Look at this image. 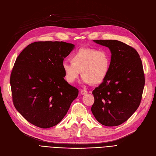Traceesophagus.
<instances>
[{"mask_svg":"<svg viewBox=\"0 0 156 156\" xmlns=\"http://www.w3.org/2000/svg\"><path fill=\"white\" fill-rule=\"evenodd\" d=\"M88 93V92L87 90H80V94L81 95H85Z\"/></svg>","mask_w":156,"mask_h":156,"instance_id":"1","label":"esophagus"}]
</instances>
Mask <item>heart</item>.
<instances>
[{
    "instance_id": "heart-1",
    "label": "heart",
    "mask_w": 156,
    "mask_h": 156,
    "mask_svg": "<svg viewBox=\"0 0 156 156\" xmlns=\"http://www.w3.org/2000/svg\"><path fill=\"white\" fill-rule=\"evenodd\" d=\"M111 58L105 50L95 48H80L71 56V61H63L62 68L64 78L73 83L81 73V83L99 84L108 76L110 69Z\"/></svg>"
}]
</instances>
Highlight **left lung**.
<instances>
[{
  "mask_svg": "<svg viewBox=\"0 0 156 156\" xmlns=\"http://www.w3.org/2000/svg\"><path fill=\"white\" fill-rule=\"evenodd\" d=\"M111 53L108 76L92 92L91 111L106 126H118L127 121L140 104L145 77L140 55L133 47L115 40H95Z\"/></svg>",
  "mask_w": 156,
  "mask_h": 156,
  "instance_id": "obj_1",
  "label": "left lung"
}]
</instances>
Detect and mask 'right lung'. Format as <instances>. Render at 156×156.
Segmentation results:
<instances>
[{
	"label": "right lung",
	"instance_id": "right-lung-1",
	"mask_svg": "<svg viewBox=\"0 0 156 156\" xmlns=\"http://www.w3.org/2000/svg\"><path fill=\"white\" fill-rule=\"evenodd\" d=\"M75 48L64 42H36L16 59L10 83L14 107L32 125L55 126L67 114L78 90L64 79L62 62Z\"/></svg>",
	"mask_w": 156,
	"mask_h": 156
}]
</instances>
